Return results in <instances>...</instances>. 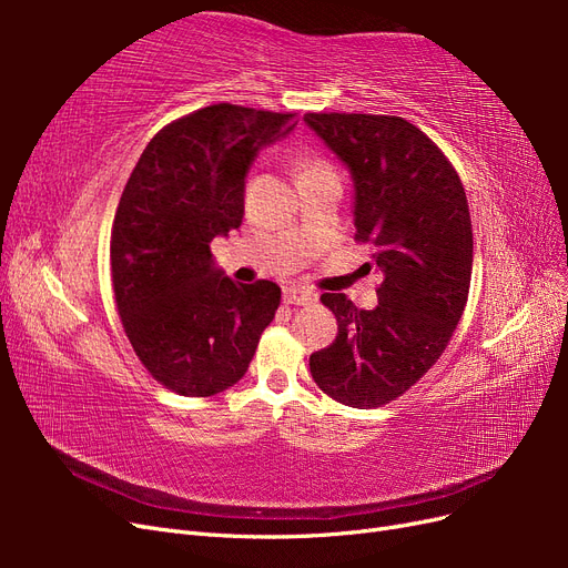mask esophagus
<instances>
[{
	"mask_svg": "<svg viewBox=\"0 0 568 568\" xmlns=\"http://www.w3.org/2000/svg\"><path fill=\"white\" fill-rule=\"evenodd\" d=\"M315 301H317V296L311 288H303V286L284 288V303H288V305H311Z\"/></svg>",
	"mask_w": 568,
	"mask_h": 568,
	"instance_id": "esophagus-1",
	"label": "esophagus"
}]
</instances>
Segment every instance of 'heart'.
<instances>
[{"instance_id": "b5f03b06", "label": "heart", "mask_w": 568, "mask_h": 568, "mask_svg": "<svg viewBox=\"0 0 568 568\" xmlns=\"http://www.w3.org/2000/svg\"><path fill=\"white\" fill-rule=\"evenodd\" d=\"M322 170H332V168L326 165L324 161L315 159V156H301V159L296 161V175H298V178L315 175V173H322Z\"/></svg>"}]
</instances>
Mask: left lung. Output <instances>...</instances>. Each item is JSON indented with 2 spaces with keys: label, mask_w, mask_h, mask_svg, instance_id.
Segmentation results:
<instances>
[{
  "label": "left lung",
  "mask_w": 568,
  "mask_h": 568,
  "mask_svg": "<svg viewBox=\"0 0 568 568\" xmlns=\"http://www.w3.org/2000/svg\"><path fill=\"white\" fill-rule=\"evenodd\" d=\"M305 123L351 168L355 242L372 246L384 277L374 311L322 294L338 334L311 355V372L336 403L382 407L436 365L467 305L474 263L467 194L448 156L400 115L307 113Z\"/></svg>",
  "instance_id": "obj_1"
}]
</instances>
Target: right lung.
Instances as JSON below:
<instances>
[{"instance_id": "add662e5", "label": "right lung", "mask_w": 568, "mask_h": 568, "mask_svg": "<svg viewBox=\"0 0 568 568\" xmlns=\"http://www.w3.org/2000/svg\"><path fill=\"white\" fill-rule=\"evenodd\" d=\"M296 113L213 104L153 134L120 196L111 280L120 322L144 369L168 390L209 398L246 374L282 288L236 284L211 242L242 225L244 178Z\"/></svg>"}]
</instances>
